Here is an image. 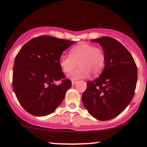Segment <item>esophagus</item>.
<instances>
[{
    "mask_svg": "<svg viewBox=\"0 0 147 147\" xmlns=\"http://www.w3.org/2000/svg\"><path fill=\"white\" fill-rule=\"evenodd\" d=\"M76 82H76V81H75V80H72V86L75 85V84H76Z\"/></svg>",
    "mask_w": 147,
    "mask_h": 147,
    "instance_id": "obj_1",
    "label": "esophagus"
}]
</instances>
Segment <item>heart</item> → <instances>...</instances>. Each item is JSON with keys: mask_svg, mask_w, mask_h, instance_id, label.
Masks as SVG:
<instances>
[{"mask_svg": "<svg viewBox=\"0 0 147 147\" xmlns=\"http://www.w3.org/2000/svg\"><path fill=\"white\" fill-rule=\"evenodd\" d=\"M105 54L101 48L87 43H82L72 47L70 55H61L59 64L64 73L68 74L77 67L68 77L72 80L87 78L90 73L98 75L102 72L105 65Z\"/></svg>", "mask_w": 147, "mask_h": 147, "instance_id": "1", "label": "heart"}]
</instances>
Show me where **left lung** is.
Masks as SVG:
<instances>
[{
	"instance_id": "obj_1",
	"label": "left lung",
	"mask_w": 147,
	"mask_h": 147,
	"mask_svg": "<svg viewBox=\"0 0 147 147\" xmlns=\"http://www.w3.org/2000/svg\"><path fill=\"white\" fill-rule=\"evenodd\" d=\"M105 54V65L98 78L87 83L82 102L95 119L106 121L117 117L132 100L138 79L136 62L127 49L115 38L92 39Z\"/></svg>"
}]
</instances>
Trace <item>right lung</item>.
<instances>
[{
	"label": "right lung",
	"mask_w": 147,
	"mask_h": 147,
	"mask_svg": "<svg viewBox=\"0 0 147 147\" xmlns=\"http://www.w3.org/2000/svg\"><path fill=\"white\" fill-rule=\"evenodd\" d=\"M75 41L50 36L30 40L16 55L12 86L22 107L38 117L48 115L63 102L71 81L65 79L59 60ZM62 79L57 85L54 82Z\"/></svg>",
	"instance_id": "1"
}]
</instances>
